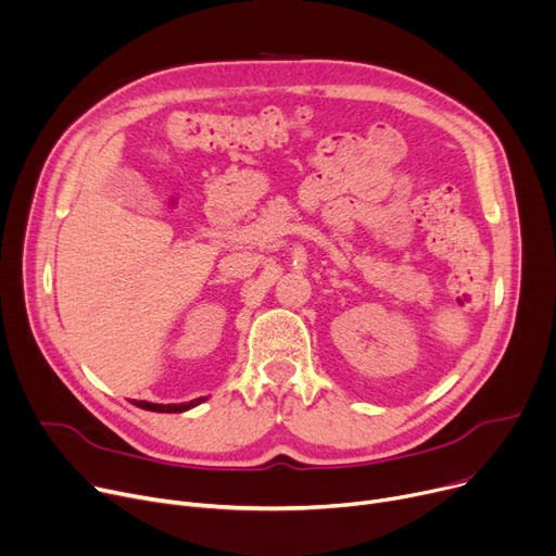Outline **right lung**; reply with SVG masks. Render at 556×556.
Wrapping results in <instances>:
<instances>
[{
	"instance_id": "obj_1",
	"label": "right lung",
	"mask_w": 556,
	"mask_h": 556,
	"mask_svg": "<svg viewBox=\"0 0 556 556\" xmlns=\"http://www.w3.org/2000/svg\"><path fill=\"white\" fill-rule=\"evenodd\" d=\"M202 401H206V399H195V401H189V403H180V405H157V403H147V401H136V405L138 407H142V409H149V412H187V409H191V407H195V405H200Z\"/></svg>"
}]
</instances>
